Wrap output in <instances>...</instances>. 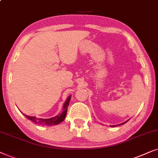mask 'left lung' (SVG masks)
<instances>
[{
  "label": "left lung",
  "mask_w": 158,
  "mask_h": 158,
  "mask_svg": "<svg viewBox=\"0 0 158 158\" xmlns=\"http://www.w3.org/2000/svg\"><path fill=\"white\" fill-rule=\"evenodd\" d=\"M127 121H126V122H123V123H121V124H118V125H116V126H120V125H122V124H124V123H127ZM116 126L114 125V126H111V127H116Z\"/></svg>",
  "instance_id": "obj_1"
}]
</instances>
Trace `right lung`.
Wrapping results in <instances>:
<instances>
[{"label":"right lung","instance_id":"1","mask_svg":"<svg viewBox=\"0 0 158 158\" xmlns=\"http://www.w3.org/2000/svg\"><path fill=\"white\" fill-rule=\"evenodd\" d=\"M71 97L69 96L66 102H64V109H63V112L60 113V115H56L53 118H48V119H43V118H37L34 116H29V115H24L25 117L27 118L30 120V121L35 122V123H38L42 125H45V126H51V125H56L60 123V122H62L65 119L66 115L67 110H68V106L69 105V102H70Z\"/></svg>","mask_w":158,"mask_h":158}]
</instances>
